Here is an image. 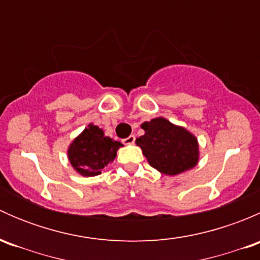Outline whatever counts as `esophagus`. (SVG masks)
<instances>
[{"label": "esophagus", "mask_w": 260, "mask_h": 260, "mask_svg": "<svg viewBox=\"0 0 260 260\" xmlns=\"http://www.w3.org/2000/svg\"><path fill=\"white\" fill-rule=\"evenodd\" d=\"M135 141H136V137L133 135H131L129 137H127L125 140H123V143H124V145H133V143H135Z\"/></svg>", "instance_id": "1"}]
</instances>
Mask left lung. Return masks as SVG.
<instances>
[{"label": "left lung", "instance_id": "1", "mask_svg": "<svg viewBox=\"0 0 260 260\" xmlns=\"http://www.w3.org/2000/svg\"><path fill=\"white\" fill-rule=\"evenodd\" d=\"M145 135L136 140L147 161L167 176L182 174L199 162L198 138L186 128L172 124L166 118H153L141 124Z\"/></svg>", "mask_w": 260, "mask_h": 260}]
</instances>
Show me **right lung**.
<instances>
[{
	"label": "right lung",
	"instance_id": "add662e5",
	"mask_svg": "<svg viewBox=\"0 0 260 260\" xmlns=\"http://www.w3.org/2000/svg\"><path fill=\"white\" fill-rule=\"evenodd\" d=\"M123 145L104 136L98 125L89 124L70 143L68 158L81 176H96L108 164L113 162L117 151Z\"/></svg>",
	"mask_w": 260,
	"mask_h": 260
}]
</instances>
